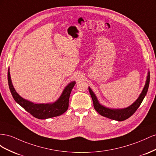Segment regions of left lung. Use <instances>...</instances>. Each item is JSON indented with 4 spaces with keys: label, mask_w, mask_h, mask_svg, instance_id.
<instances>
[{
    "label": "left lung",
    "mask_w": 156,
    "mask_h": 156,
    "mask_svg": "<svg viewBox=\"0 0 156 156\" xmlns=\"http://www.w3.org/2000/svg\"><path fill=\"white\" fill-rule=\"evenodd\" d=\"M150 78V73H148L146 85L139 98H138L137 100L133 105L129 106V107L123 109H110L101 105L99 102H98L94 93H93L91 89L89 87V91H90L91 97L92 98L94 108L95 109L97 112L101 115H103V116L106 118H110L111 119L117 120V121H123V120L127 119V118L131 117V115L136 112V110L139 108L140 104L142 103V102L143 101L144 98L145 97L148 90Z\"/></svg>",
    "instance_id": "8db88e82"
}]
</instances>
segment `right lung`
Returning a JSON list of instances; mask_svg holds the SVG:
<instances>
[{
  "instance_id": "right-lung-1",
  "label": "right lung",
  "mask_w": 156,
  "mask_h": 156,
  "mask_svg": "<svg viewBox=\"0 0 156 156\" xmlns=\"http://www.w3.org/2000/svg\"><path fill=\"white\" fill-rule=\"evenodd\" d=\"M8 81L9 88L16 102L33 116L41 119L59 116L67 110L70 93L76 83L75 82L70 83L65 87L59 99L54 103L34 104L31 102L23 99L18 95V93H17L12 83L9 69L8 72Z\"/></svg>"
}]
</instances>
